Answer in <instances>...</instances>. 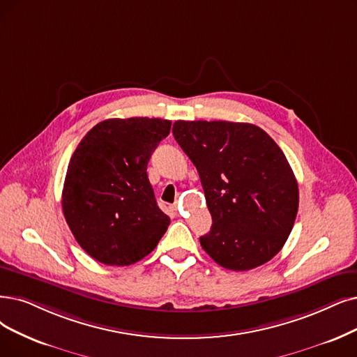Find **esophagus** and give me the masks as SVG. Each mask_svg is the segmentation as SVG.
<instances>
[{"label":"esophagus","mask_w":357,"mask_h":357,"mask_svg":"<svg viewBox=\"0 0 357 357\" xmlns=\"http://www.w3.org/2000/svg\"><path fill=\"white\" fill-rule=\"evenodd\" d=\"M173 209H174V211H177V209H178V206H177V205H173Z\"/></svg>","instance_id":"34e87169"}]
</instances>
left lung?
I'll list each match as a JSON object with an SVG mask.
<instances>
[{
	"label": "left lung",
	"mask_w": 357,
	"mask_h": 357,
	"mask_svg": "<svg viewBox=\"0 0 357 357\" xmlns=\"http://www.w3.org/2000/svg\"><path fill=\"white\" fill-rule=\"evenodd\" d=\"M173 135L195 164L212 217L201 246L233 271L259 266L281 250L298 208V188L280 146L261 127L183 121Z\"/></svg>",
	"instance_id": "obj_1"
}]
</instances>
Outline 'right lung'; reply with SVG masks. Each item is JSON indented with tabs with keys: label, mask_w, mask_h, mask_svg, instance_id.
Instances as JSON below:
<instances>
[{
	"label": "right lung",
	"mask_w": 357,
	"mask_h": 357,
	"mask_svg": "<svg viewBox=\"0 0 357 357\" xmlns=\"http://www.w3.org/2000/svg\"><path fill=\"white\" fill-rule=\"evenodd\" d=\"M171 121L109 119L86 133L71 155L63 213L80 248L105 265H132L149 255L169 225L156 205L148 162Z\"/></svg>",
	"instance_id": "add662e5"
}]
</instances>
